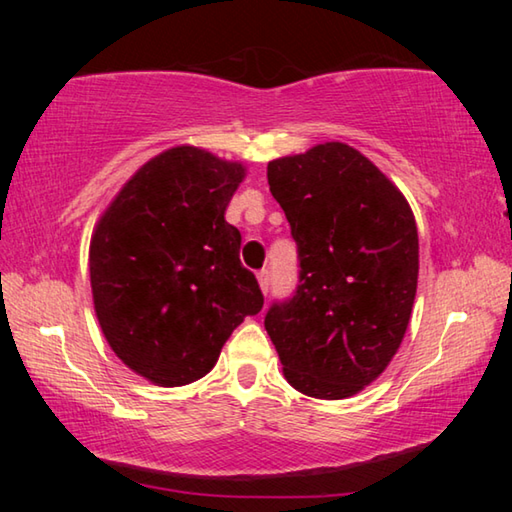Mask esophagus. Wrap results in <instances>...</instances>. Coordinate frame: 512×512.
Segmentation results:
<instances>
[{"instance_id": "obj_1", "label": "esophagus", "mask_w": 512, "mask_h": 512, "mask_svg": "<svg viewBox=\"0 0 512 512\" xmlns=\"http://www.w3.org/2000/svg\"><path fill=\"white\" fill-rule=\"evenodd\" d=\"M257 280H259V287H262V291L268 293V289H271V273L264 268V271L257 273Z\"/></svg>"}]
</instances>
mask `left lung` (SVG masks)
Listing matches in <instances>:
<instances>
[{
	"mask_svg": "<svg viewBox=\"0 0 512 512\" xmlns=\"http://www.w3.org/2000/svg\"><path fill=\"white\" fill-rule=\"evenodd\" d=\"M266 176L298 244L300 284L273 302L264 327L296 391L345 400L386 370L409 327L420 266L413 212L343 142L277 158Z\"/></svg>",
	"mask_w": 512,
	"mask_h": 512,
	"instance_id": "8db88e82",
	"label": "left lung"
}]
</instances>
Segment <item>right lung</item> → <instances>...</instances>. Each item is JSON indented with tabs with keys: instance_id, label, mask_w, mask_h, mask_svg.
Wrapping results in <instances>:
<instances>
[{
	"instance_id": "1",
	"label": "right lung",
	"mask_w": 512,
	"mask_h": 512,
	"mask_svg": "<svg viewBox=\"0 0 512 512\" xmlns=\"http://www.w3.org/2000/svg\"><path fill=\"white\" fill-rule=\"evenodd\" d=\"M246 178L196 146L155 155L112 198L90 241L94 311L112 352L158 386L205 377L264 296L225 207Z\"/></svg>"
}]
</instances>
